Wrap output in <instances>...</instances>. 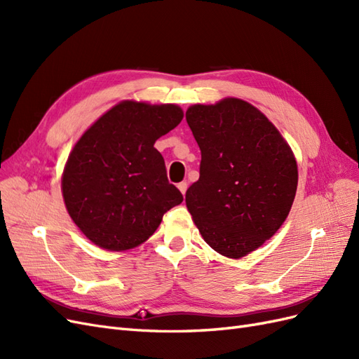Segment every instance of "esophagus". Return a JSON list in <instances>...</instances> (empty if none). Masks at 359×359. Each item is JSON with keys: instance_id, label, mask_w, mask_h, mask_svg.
Segmentation results:
<instances>
[{"instance_id": "esophagus-1", "label": "esophagus", "mask_w": 359, "mask_h": 359, "mask_svg": "<svg viewBox=\"0 0 359 359\" xmlns=\"http://www.w3.org/2000/svg\"><path fill=\"white\" fill-rule=\"evenodd\" d=\"M177 187H178V190L182 193V196H184V194H186V191H187V182H180Z\"/></svg>"}]
</instances>
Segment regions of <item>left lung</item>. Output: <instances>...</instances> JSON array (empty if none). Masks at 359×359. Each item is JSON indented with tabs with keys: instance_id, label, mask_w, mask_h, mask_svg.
<instances>
[{
	"instance_id": "1",
	"label": "left lung",
	"mask_w": 359,
	"mask_h": 359,
	"mask_svg": "<svg viewBox=\"0 0 359 359\" xmlns=\"http://www.w3.org/2000/svg\"><path fill=\"white\" fill-rule=\"evenodd\" d=\"M186 119L202 156L187 210L206 244L241 259L289 215L298 187L295 154L257 107L236 97L191 104Z\"/></svg>"
}]
</instances>
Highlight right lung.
<instances>
[{
    "instance_id": "obj_1",
    "label": "right lung",
    "mask_w": 359,
    "mask_h": 359,
    "mask_svg": "<svg viewBox=\"0 0 359 359\" xmlns=\"http://www.w3.org/2000/svg\"><path fill=\"white\" fill-rule=\"evenodd\" d=\"M184 116L178 104L123 100L74 144L61 175L69 215L88 240L109 252L144 244L163 214L182 202L169 184L156 140Z\"/></svg>"
}]
</instances>
